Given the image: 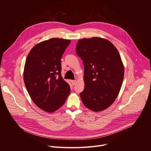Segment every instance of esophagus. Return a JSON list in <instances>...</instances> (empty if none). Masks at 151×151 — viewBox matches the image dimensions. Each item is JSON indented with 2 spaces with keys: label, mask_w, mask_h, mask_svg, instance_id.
Listing matches in <instances>:
<instances>
[{
  "label": "esophagus",
  "mask_w": 151,
  "mask_h": 151,
  "mask_svg": "<svg viewBox=\"0 0 151 151\" xmlns=\"http://www.w3.org/2000/svg\"><path fill=\"white\" fill-rule=\"evenodd\" d=\"M71 82H72V85H75V84H76V80H72V81H71Z\"/></svg>",
  "instance_id": "34e87169"
}]
</instances>
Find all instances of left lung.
<instances>
[{"label": "left lung", "mask_w": 151, "mask_h": 151, "mask_svg": "<svg viewBox=\"0 0 151 151\" xmlns=\"http://www.w3.org/2000/svg\"><path fill=\"white\" fill-rule=\"evenodd\" d=\"M76 52L84 66L82 103L94 112L102 111L115 101L122 84L124 67L119 53L109 40L99 37L79 40Z\"/></svg>", "instance_id": "left-lung-1"}]
</instances>
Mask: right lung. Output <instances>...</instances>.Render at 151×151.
<instances>
[{"label": "right lung", "mask_w": 151, "mask_h": 151, "mask_svg": "<svg viewBox=\"0 0 151 151\" xmlns=\"http://www.w3.org/2000/svg\"><path fill=\"white\" fill-rule=\"evenodd\" d=\"M70 42L59 38L42 41L32 48L26 60V89L35 104L48 113L60 108L70 93L61 75V59Z\"/></svg>", "instance_id": "add662e5"}]
</instances>
